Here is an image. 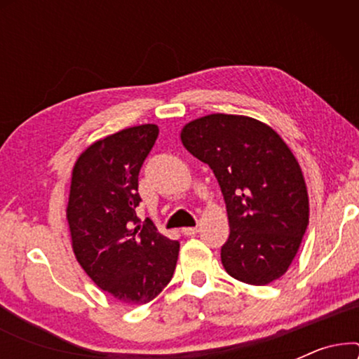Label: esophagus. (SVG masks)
Returning <instances> with one entry per match:
<instances>
[{
	"label": "esophagus",
	"mask_w": 359,
	"mask_h": 359,
	"mask_svg": "<svg viewBox=\"0 0 359 359\" xmlns=\"http://www.w3.org/2000/svg\"><path fill=\"white\" fill-rule=\"evenodd\" d=\"M181 232H183L186 237H191V235H196L199 232V229L198 227H184L183 230H181Z\"/></svg>",
	"instance_id": "34e87169"
}]
</instances>
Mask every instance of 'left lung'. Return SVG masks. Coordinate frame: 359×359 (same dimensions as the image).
<instances>
[{
    "instance_id": "obj_1",
    "label": "left lung",
    "mask_w": 359,
    "mask_h": 359,
    "mask_svg": "<svg viewBox=\"0 0 359 359\" xmlns=\"http://www.w3.org/2000/svg\"><path fill=\"white\" fill-rule=\"evenodd\" d=\"M181 142L214 171L230 235L222 264L238 281L264 286L291 266L309 224V196L296 156L253 117L209 114L188 122Z\"/></svg>"
}]
</instances>
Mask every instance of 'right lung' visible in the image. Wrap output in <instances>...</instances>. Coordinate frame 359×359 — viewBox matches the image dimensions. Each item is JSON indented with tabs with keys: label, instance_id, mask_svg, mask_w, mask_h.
Returning <instances> with one entry per match:
<instances>
[{
	"label": "right lung",
	"instance_id": "1",
	"mask_svg": "<svg viewBox=\"0 0 359 359\" xmlns=\"http://www.w3.org/2000/svg\"><path fill=\"white\" fill-rule=\"evenodd\" d=\"M158 127H129L95 142L72 173L67 220L73 253L85 273L117 301L139 306L173 278L180 243L140 225L139 173Z\"/></svg>",
	"mask_w": 359,
	"mask_h": 359
}]
</instances>
